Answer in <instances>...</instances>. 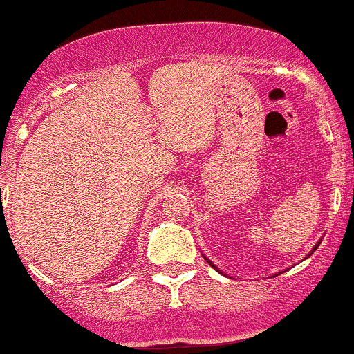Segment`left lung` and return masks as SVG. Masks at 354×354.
I'll return each mask as SVG.
<instances>
[{
  "mask_svg": "<svg viewBox=\"0 0 354 354\" xmlns=\"http://www.w3.org/2000/svg\"><path fill=\"white\" fill-rule=\"evenodd\" d=\"M318 244H320V243H318ZM318 244H317V246H315V248H313V251H315V250H317V248H318ZM313 251H311V253H313ZM208 263H209V265H212V267H213V268H216V267H215V265H213V263H212V261H208Z\"/></svg>",
  "mask_w": 354,
  "mask_h": 354,
  "instance_id": "left-lung-1",
  "label": "left lung"
}]
</instances>
